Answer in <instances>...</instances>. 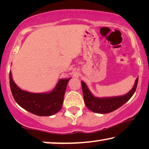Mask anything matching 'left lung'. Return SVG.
<instances>
[{"mask_svg":"<svg viewBox=\"0 0 149 149\" xmlns=\"http://www.w3.org/2000/svg\"><path fill=\"white\" fill-rule=\"evenodd\" d=\"M138 79L139 77L135 80L134 86L127 94L122 96H117V97L102 98L95 97L90 91L85 83L81 81V82L85 104L89 110L93 112L99 113V114H107L112 112L122 107L131 99L137 88Z\"/></svg>","mask_w":149,"mask_h":149,"instance_id":"left-lung-1","label":"left lung"}]
</instances>
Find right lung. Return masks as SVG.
I'll return each mask as SVG.
<instances>
[{
    "mask_svg": "<svg viewBox=\"0 0 149 149\" xmlns=\"http://www.w3.org/2000/svg\"><path fill=\"white\" fill-rule=\"evenodd\" d=\"M70 79H60L51 91L35 93L20 89L15 84L10 72V86L14 100L24 109L39 116H49L61 110Z\"/></svg>",
    "mask_w": 149,
    "mask_h": 149,
    "instance_id": "add662e5",
    "label": "right lung"
}]
</instances>
